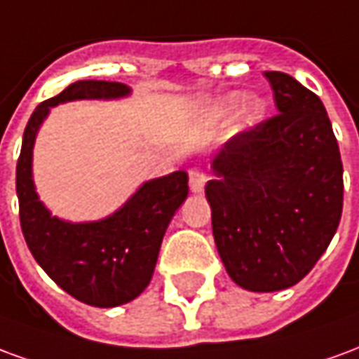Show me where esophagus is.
<instances>
[{
  "mask_svg": "<svg viewBox=\"0 0 359 359\" xmlns=\"http://www.w3.org/2000/svg\"><path fill=\"white\" fill-rule=\"evenodd\" d=\"M205 180H208V177H205V172L200 167H194V169L188 171V182H190V190L194 194H202L203 187H205Z\"/></svg>",
  "mask_w": 359,
  "mask_h": 359,
  "instance_id": "34e87169",
  "label": "esophagus"
}]
</instances>
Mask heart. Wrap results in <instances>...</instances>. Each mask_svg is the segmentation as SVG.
I'll list each match as a JSON object with an SVG mask.
<instances>
[{"instance_id": "b5f03b06", "label": "heart", "mask_w": 359, "mask_h": 359, "mask_svg": "<svg viewBox=\"0 0 359 359\" xmlns=\"http://www.w3.org/2000/svg\"><path fill=\"white\" fill-rule=\"evenodd\" d=\"M242 102V94L241 92H231V94L223 95L221 100L213 103L210 107V118L211 121H219V118H223L225 115H229L231 111ZM262 113H264V102L262 100H257V97H252L248 103H246V107H244V115L242 118L246 121V123H252V121H257V118L262 117Z\"/></svg>"}]
</instances>
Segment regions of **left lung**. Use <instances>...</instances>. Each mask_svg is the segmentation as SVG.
<instances>
[{"mask_svg": "<svg viewBox=\"0 0 359 359\" xmlns=\"http://www.w3.org/2000/svg\"><path fill=\"white\" fill-rule=\"evenodd\" d=\"M278 115L226 142L205 187L229 277L250 292H277L308 275L339 229L342 161L313 92L267 71Z\"/></svg>", "mask_w": 359, "mask_h": 359, "instance_id": "left-lung-1", "label": "left lung"}]
</instances>
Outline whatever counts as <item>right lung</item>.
Here are the masks:
<instances>
[{
    "instance_id": "right-lung-1",
    "label": "right lung",
    "mask_w": 359,
    "mask_h": 359,
    "mask_svg": "<svg viewBox=\"0 0 359 359\" xmlns=\"http://www.w3.org/2000/svg\"><path fill=\"white\" fill-rule=\"evenodd\" d=\"M123 82L76 81L40 103L28 121L17 163L20 226L28 250L51 280L94 308H115L138 298L151 280L165 231L188 196V172L175 171L136 188L118 210L95 221L53 215L36 192L34 144L51 107L79 100H123Z\"/></svg>"
}]
</instances>
